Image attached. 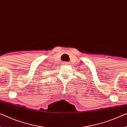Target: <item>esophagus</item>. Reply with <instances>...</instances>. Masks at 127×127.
I'll use <instances>...</instances> for the list:
<instances>
[{"label":"esophagus","mask_w":127,"mask_h":127,"mask_svg":"<svg viewBox=\"0 0 127 127\" xmlns=\"http://www.w3.org/2000/svg\"><path fill=\"white\" fill-rule=\"evenodd\" d=\"M64 64H65V65H68V64H69V63H68L67 62H64Z\"/></svg>","instance_id":"1"}]
</instances>
